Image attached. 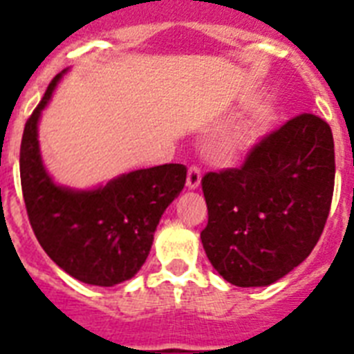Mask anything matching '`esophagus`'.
I'll use <instances>...</instances> for the list:
<instances>
[{
	"mask_svg": "<svg viewBox=\"0 0 354 354\" xmlns=\"http://www.w3.org/2000/svg\"><path fill=\"white\" fill-rule=\"evenodd\" d=\"M200 180H202V170H200L196 165H192V167L187 168V180L186 186L189 189H196L200 186Z\"/></svg>",
	"mask_w": 354,
	"mask_h": 354,
	"instance_id": "34e87169",
	"label": "esophagus"
}]
</instances>
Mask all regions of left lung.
Wrapping results in <instances>:
<instances>
[{
  "label": "left lung",
  "mask_w": 354,
  "mask_h": 354,
  "mask_svg": "<svg viewBox=\"0 0 354 354\" xmlns=\"http://www.w3.org/2000/svg\"><path fill=\"white\" fill-rule=\"evenodd\" d=\"M333 186V134L312 113L262 136L241 167L205 174L209 220L200 239L214 270L237 287L286 277L317 245Z\"/></svg>",
  "instance_id": "obj_1"
}]
</instances>
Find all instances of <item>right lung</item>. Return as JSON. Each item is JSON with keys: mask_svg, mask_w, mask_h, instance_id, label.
Instances as JSON below:
<instances>
[{"mask_svg": "<svg viewBox=\"0 0 354 354\" xmlns=\"http://www.w3.org/2000/svg\"><path fill=\"white\" fill-rule=\"evenodd\" d=\"M53 77L21 142V187L37 241L56 266L90 286L111 287L138 273L156 227L186 184L184 165H161L120 175L93 192L56 186L40 159L37 124L60 81Z\"/></svg>", "mask_w": 354, "mask_h": 354, "instance_id": "right-lung-1", "label": "right lung"}]
</instances>
